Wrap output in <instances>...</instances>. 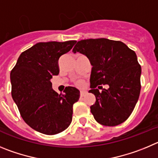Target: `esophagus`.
Wrapping results in <instances>:
<instances>
[{
    "mask_svg": "<svg viewBox=\"0 0 158 158\" xmlns=\"http://www.w3.org/2000/svg\"><path fill=\"white\" fill-rule=\"evenodd\" d=\"M86 94V91H81L80 92V96L81 97H83Z\"/></svg>",
    "mask_w": 158,
    "mask_h": 158,
    "instance_id": "1",
    "label": "esophagus"
}]
</instances>
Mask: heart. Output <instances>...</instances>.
Masks as SVG:
<instances>
[{
	"label": "heart",
	"mask_w": 158,
	"mask_h": 158,
	"mask_svg": "<svg viewBox=\"0 0 158 158\" xmlns=\"http://www.w3.org/2000/svg\"><path fill=\"white\" fill-rule=\"evenodd\" d=\"M76 85L77 86H79V87H82V86H84V82L82 80H81V79H79V80L76 81Z\"/></svg>",
	"instance_id": "heart-1"
}]
</instances>
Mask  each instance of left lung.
Listing matches in <instances>:
<instances>
[{"label":"left lung","instance_id":"1","mask_svg":"<svg viewBox=\"0 0 158 158\" xmlns=\"http://www.w3.org/2000/svg\"><path fill=\"white\" fill-rule=\"evenodd\" d=\"M72 52L86 55L92 65L89 92L96 97L90 106L95 120L109 127L127 120L141 89V66L135 51L120 41L90 38L78 42ZM102 85L109 88L103 89Z\"/></svg>","mask_w":158,"mask_h":158}]
</instances>
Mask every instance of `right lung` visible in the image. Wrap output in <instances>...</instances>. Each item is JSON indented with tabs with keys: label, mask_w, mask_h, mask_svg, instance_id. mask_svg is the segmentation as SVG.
Instances as JSON below:
<instances>
[{
	"label": "right lung",
	"mask_w": 158,
	"mask_h": 158,
	"mask_svg": "<svg viewBox=\"0 0 158 158\" xmlns=\"http://www.w3.org/2000/svg\"><path fill=\"white\" fill-rule=\"evenodd\" d=\"M76 41L39 42L20 54L10 74L12 96L21 116L31 128L42 134H59L72 120L73 104L79 90L67 86L64 94L52 88L50 79L59 74L58 60Z\"/></svg>",
	"instance_id": "obj_1"
}]
</instances>
